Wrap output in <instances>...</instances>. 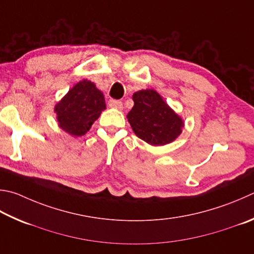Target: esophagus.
Masks as SVG:
<instances>
[{"label":"esophagus","instance_id":"34e87169","mask_svg":"<svg viewBox=\"0 0 254 254\" xmlns=\"http://www.w3.org/2000/svg\"><path fill=\"white\" fill-rule=\"evenodd\" d=\"M109 107L117 109V110H123V103L121 102V101H118V100H110Z\"/></svg>","mask_w":254,"mask_h":254}]
</instances>
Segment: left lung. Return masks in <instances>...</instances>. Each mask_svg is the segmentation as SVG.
Segmentation results:
<instances>
[{"label": "left lung", "instance_id": "8db88e82", "mask_svg": "<svg viewBox=\"0 0 254 254\" xmlns=\"http://www.w3.org/2000/svg\"><path fill=\"white\" fill-rule=\"evenodd\" d=\"M134 105L127 118L137 137L152 146L175 141L182 133V118L153 89L140 90L132 96Z\"/></svg>", "mask_w": 254, "mask_h": 254}]
</instances>
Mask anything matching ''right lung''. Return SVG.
I'll use <instances>...</instances> for the list:
<instances>
[{
	"mask_svg": "<svg viewBox=\"0 0 254 254\" xmlns=\"http://www.w3.org/2000/svg\"><path fill=\"white\" fill-rule=\"evenodd\" d=\"M104 95L87 79L77 82L55 104L59 127L72 136H82L90 130L104 110Z\"/></svg>",
	"mask_w": 254,
	"mask_h": 254,
	"instance_id": "1",
	"label": "right lung"
}]
</instances>
